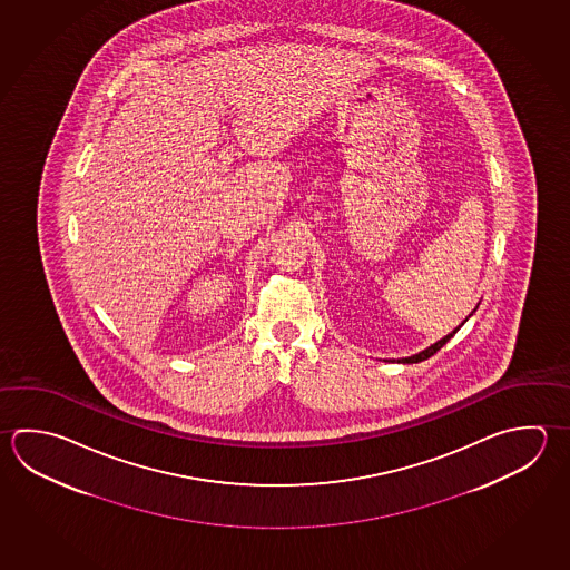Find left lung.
I'll list each match as a JSON object with an SVG mask.
<instances>
[{
  "label": "left lung",
  "mask_w": 570,
  "mask_h": 570,
  "mask_svg": "<svg viewBox=\"0 0 570 570\" xmlns=\"http://www.w3.org/2000/svg\"><path fill=\"white\" fill-rule=\"evenodd\" d=\"M478 305H480V303H478ZM478 305H476V309H478ZM476 309H474V311H476ZM474 311H472V313H474ZM472 313H470V315H468V317H472ZM468 317H466V320H464V322H468ZM462 325H464V323H462ZM462 325H460V327H462ZM460 327H455L454 332L448 333V335H445L444 340H440V342H435L434 345H430V347H428V350H424V352L415 353V355H412V357H404V360H400V363H420V362H424V360H428V357H432V355H434L435 352H440V350H442V347H444L445 343L450 342V340H452V337H454L455 332H458V330H460Z\"/></svg>",
  "instance_id": "8db88e82"
}]
</instances>
